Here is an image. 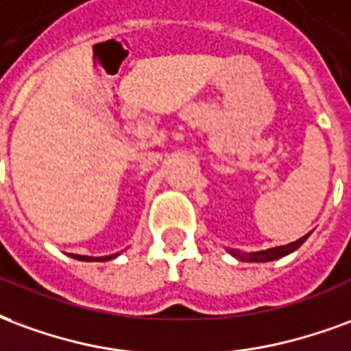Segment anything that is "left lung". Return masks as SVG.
<instances>
[{
  "label": "left lung",
  "mask_w": 351,
  "mask_h": 351,
  "mask_svg": "<svg viewBox=\"0 0 351 351\" xmlns=\"http://www.w3.org/2000/svg\"><path fill=\"white\" fill-rule=\"evenodd\" d=\"M306 237L308 234L303 235L301 239L293 243H288V245H282V247H273V249H267V250H260V252H250V254H241L239 250H230L235 258H239V260H250V262H271V260H278V258L286 256V254H290L293 252L295 249H299L303 243L306 241Z\"/></svg>",
  "instance_id": "obj_1"
}]
</instances>
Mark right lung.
<instances>
[{
	"instance_id": "1",
	"label": "right lung",
	"mask_w": 351,
	"mask_h": 351,
	"mask_svg": "<svg viewBox=\"0 0 351 351\" xmlns=\"http://www.w3.org/2000/svg\"><path fill=\"white\" fill-rule=\"evenodd\" d=\"M117 254H110V256H78V254H76V260H86V262H104V260H112V258H116Z\"/></svg>"
}]
</instances>
